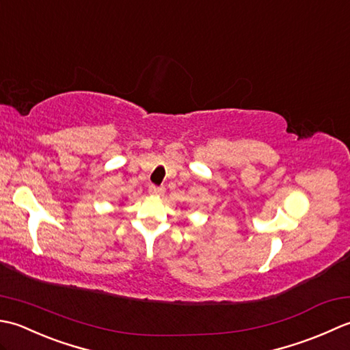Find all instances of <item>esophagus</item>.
Listing matches in <instances>:
<instances>
[{"mask_svg":"<svg viewBox=\"0 0 350 350\" xmlns=\"http://www.w3.org/2000/svg\"><path fill=\"white\" fill-rule=\"evenodd\" d=\"M165 187H157V185H149V193L152 196H163L165 195Z\"/></svg>","mask_w":350,"mask_h":350,"instance_id":"34e87169","label":"esophagus"}]
</instances>
